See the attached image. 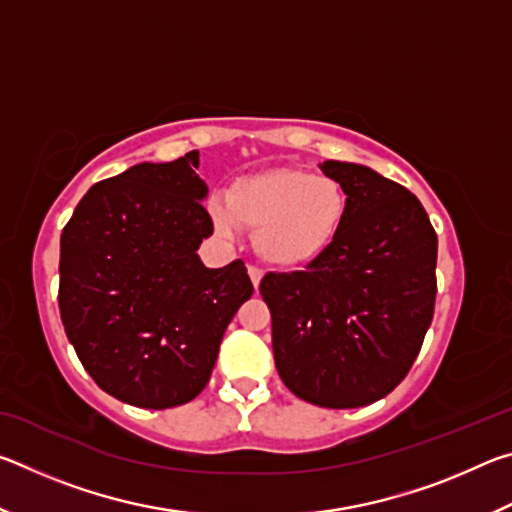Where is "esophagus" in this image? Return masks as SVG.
<instances>
[{
    "instance_id": "34e87169",
    "label": "esophagus",
    "mask_w": 512,
    "mask_h": 512,
    "mask_svg": "<svg viewBox=\"0 0 512 512\" xmlns=\"http://www.w3.org/2000/svg\"><path fill=\"white\" fill-rule=\"evenodd\" d=\"M248 277H250V282H253L255 291H257V289H259V282H262V277H264L262 268H257V266H248Z\"/></svg>"
}]
</instances>
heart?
Returning a JSON list of instances; mask_svg holds the SVG:
<instances>
[{
    "instance_id": "1",
    "label": "heart",
    "mask_w": 512,
    "mask_h": 512,
    "mask_svg": "<svg viewBox=\"0 0 512 512\" xmlns=\"http://www.w3.org/2000/svg\"><path fill=\"white\" fill-rule=\"evenodd\" d=\"M214 228L235 237L255 230V253L275 268L318 262L348 219V194L339 180L302 169H266L239 178L223 201L210 205Z\"/></svg>"
}]
</instances>
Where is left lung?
<instances>
[{"label":"left lung","mask_w":512,"mask_h":512,"mask_svg":"<svg viewBox=\"0 0 512 512\" xmlns=\"http://www.w3.org/2000/svg\"><path fill=\"white\" fill-rule=\"evenodd\" d=\"M348 194L336 244L305 271L266 273L284 386L325 409L381 400L406 377L436 302L438 237L409 189L363 164L327 160Z\"/></svg>","instance_id":"1"}]
</instances>
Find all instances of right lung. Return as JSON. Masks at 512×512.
<instances>
[{
	"mask_svg": "<svg viewBox=\"0 0 512 512\" xmlns=\"http://www.w3.org/2000/svg\"><path fill=\"white\" fill-rule=\"evenodd\" d=\"M198 151L92 185L60 235L58 307L76 354L108 395L171 409L210 381L237 309L253 296L241 259L207 268L214 232Z\"/></svg>",
	"mask_w": 512,
	"mask_h": 512,
	"instance_id": "obj_1",
	"label": "right lung"
}]
</instances>
